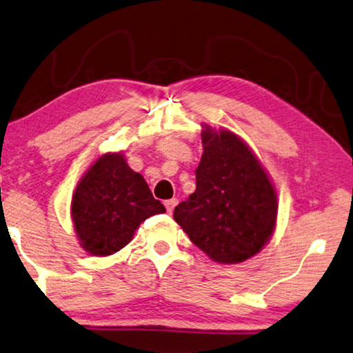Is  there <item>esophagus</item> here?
<instances>
[{
    "mask_svg": "<svg viewBox=\"0 0 353 353\" xmlns=\"http://www.w3.org/2000/svg\"><path fill=\"white\" fill-rule=\"evenodd\" d=\"M176 203H178V200H176V199L165 200V201H164V205H165V210H167V212H172V211H173V208L176 206Z\"/></svg>",
    "mask_w": 353,
    "mask_h": 353,
    "instance_id": "1",
    "label": "esophagus"
}]
</instances>
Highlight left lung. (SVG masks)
I'll list each match as a JSON object with an SVG mask.
<instances>
[{"label":"left lung","instance_id":"left-lung-1","mask_svg":"<svg viewBox=\"0 0 353 353\" xmlns=\"http://www.w3.org/2000/svg\"><path fill=\"white\" fill-rule=\"evenodd\" d=\"M195 192L173 211L189 239L217 263H242L274 233L276 194L263 165L228 130L205 126Z\"/></svg>","mask_w":353,"mask_h":353}]
</instances>
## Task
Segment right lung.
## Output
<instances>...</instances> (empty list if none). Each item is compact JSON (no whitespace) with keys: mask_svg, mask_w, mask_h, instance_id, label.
Instances as JSON below:
<instances>
[{"mask_svg":"<svg viewBox=\"0 0 353 353\" xmlns=\"http://www.w3.org/2000/svg\"><path fill=\"white\" fill-rule=\"evenodd\" d=\"M141 173L130 169L122 153H108L81 178L72 200V219L81 247L106 256L132 239L145 219L164 212Z\"/></svg>","mask_w":353,"mask_h":353,"instance_id":"obj_1","label":"right lung"}]
</instances>
